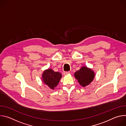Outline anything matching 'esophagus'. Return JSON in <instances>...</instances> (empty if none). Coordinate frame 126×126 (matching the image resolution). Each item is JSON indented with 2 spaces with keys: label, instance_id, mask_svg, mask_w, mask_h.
Listing matches in <instances>:
<instances>
[{
  "label": "esophagus",
  "instance_id": "34e87169",
  "mask_svg": "<svg viewBox=\"0 0 126 126\" xmlns=\"http://www.w3.org/2000/svg\"><path fill=\"white\" fill-rule=\"evenodd\" d=\"M69 74H70V72L69 71L68 72H64V75H68Z\"/></svg>",
  "mask_w": 126,
  "mask_h": 126
}]
</instances>
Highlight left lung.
<instances>
[{"instance_id": "obj_1", "label": "left lung", "mask_w": 126, "mask_h": 126, "mask_svg": "<svg viewBox=\"0 0 126 126\" xmlns=\"http://www.w3.org/2000/svg\"><path fill=\"white\" fill-rule=\"evenodd\" d=\"M74 76L82 87H85L92 82L95 73L91 69L83 66L74 73Z\"/></svg>"}]
</instances>
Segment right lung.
I'll list each match as a JSON object with an SVG mask.
<instances>
[{"mask_svg":"<svg viewBox=\"0 0 126 126\" xmlns=\"http://www.w3.org/2000/svg\"><path fill=\"white\" fill-rule=\"evenodd\" d=\"M61 77L62 74L60 73L54 71L51 69L45 70L42 75L43 82L52 90L58 85Z\"/></svg>","mask_w":126,"mask_h":126,"instance_id":"add662e5","label":"right lung"}]
</instances>
